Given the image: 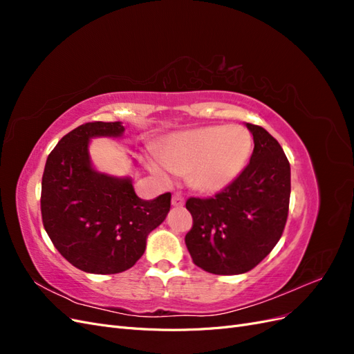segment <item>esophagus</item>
Listing matches in <instances>:
<instances>
[{
  "mask_svg": "<svg viewBox=\"0 0 354 354\" xmlns=\"http://www.w3.org/2000/svg\"><path fill=\"white\" fill-rule=\"evenodd\" d=\"M171 203H173L174 207H183L185 205V198L181 196V195H178V194H176L173 196V199H171Z\"/></svg>",
  "mask_w": 354,
  "mask_h": 354,
  "instance_id": "obj_1",
  "label": "esophagus"
}]
</instances>
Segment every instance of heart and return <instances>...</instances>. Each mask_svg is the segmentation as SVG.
I'll return each mask as SVG.
<instances>
[{"mask_svg":"<svg viewBox=\"0 0 354 354\" xmlns=\"http://www.w3.org/2000/svg\"><path fill=\"white\" fill-rule=\"evenodd\" d=\"M251 151L252 137L246 128L203 127L171 136L162 153L149 159V167L164 181L173 173L187 171L190 186L218 192L242 173Z\"/></svg>","mask_w":354,"mask_h":354,"instance_id":"heart-1","label":"heart"}]
</instances>
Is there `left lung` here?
Returning a JSON list of instances; mask_svg holds the SVG:
<instances>
[{"label": "left lung", "mask_w": 354, "mask_h": 354, "mask_svg": "<svg viewBox=\"0 0 354 354\" xmlns=\"http://www.w3.org/2000/svg\"><path fill=\"white\" fill-rule=\"evenodd\" d=\"M250 164L212 198H189L194 224L185 242L192 260L212 274H241L261 263L279 242L289 209L291 167L283 149L263 127Z\"/></svg>", "instance_id": "obj_1"}]
</instances>
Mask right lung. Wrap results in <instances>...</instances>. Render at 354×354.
<instances>
[{
    "label": "right lung",
    "mask_w": 354,
    "mask_h": 354,
    "mask_svg": "<svg viewBox=\"0 0 354 354\" xmlns=\"http://www.w3.org/2000/svg\"><path fill=\"white\" fill-rule=\"evenodd\" d=\"M121 122L75 128L47 158L41 183L42 224L56 250L77 269L115 274L133 267L146 238L167 217L171 194L153 201L136 195L131 178L97 173L90 162L93 137H121Z\"/></svg>",
    "instance_id": "add662e5"
}]
</instances>
